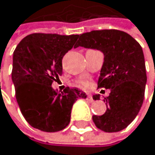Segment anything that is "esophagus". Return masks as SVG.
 I'll return each mask as SVG.
<instances>
[{
	"label": "esophagus",
	"instance_id": "34e87169",
	"mask_svg": "<svg viewBox=\"0 0 155 155\" xmlns=\"http://www.w3.org/2000/svg\"><path fill=\"white\" fill-rule=\"evenodd\" d=\"M87 100L88 101H90V103H92V101H94V100H93V98H92V96H91V95H89V94L87 96Z\"/></svg>",
	"mask_w": 155,
	"mask_h": 155
}]
</instances>
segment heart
Masks as SVG:
<instances>
[{
  "instance_id": "obj_1",
  "label": "heart",
  "mask_w": 155,
  "mask_h": 155,
  "mask_svg": "<svg viewBox=\"0 0 155 155\" xmlns=\"http://www.w3.org/2000/svg\"><path fill=\"white\" fill-rule=\"evenodd\" d=\"M80 85H81V87H87L88 85H89V84H88L87 82L84 81V82H82V83L80 84Z\"/></svg>"
}]
</instances>
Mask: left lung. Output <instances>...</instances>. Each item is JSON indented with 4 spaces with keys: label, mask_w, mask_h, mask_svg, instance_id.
I'll list each match as a JSON object with an SVG mask.
<instances>
[{
    "label": "left lung",
    "mask_w": 155,
    "mask_h": 155,
    "mask_svg": "<svg viewBox=\"0 0 155 155\" xmlns=\"http://www.w3.org/2000/svg\"><path fill=\"white\" fill-rule=\"evenodd\" d=\"M99 50L104 54L98 87L110 89L104 98L106 111L93 116L97 128L120 132L136 119L143 104L147 83L143 51L132 36L119 30H100L82 34L74 48ZM100 100V95L93 96Z\"/></svg>",
    "instance_id": "1"
}]
</instances>
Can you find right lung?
Segmentation results:
<instances>
[{
    "mask_svg": "<svg viewBox=\"0 0 155 155\" xmlns=\"http://www.w3.org/2000/svg\"><path fill=\"white\" fill-rule=\"evenodd\" d=\"M78 35L32 34L18 43L13 54L12 81L24 119L32 127L54 133L71 121L72 105L85 93L67 87L61 94L51 84L62 74V58L75 47Z\"/></svg>",
    "mask_w": 155,
    "mask_h": 155,
    "instance_id": "obj_1",
    "label": "right lung"
}]
</instances>
